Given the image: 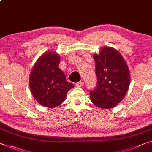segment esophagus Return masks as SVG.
I'll use <instances>...</instances> for the list:
<instances>
[{
	"label": "esophagus",
	"mask_w": 152,
	"mask_h": 152,
	"mask_svg": "<svg viewBox=\"0 0 152 152\" xmlns=\"http://www.w3.org/2000/svg\"><path fill=\"white\" fill-rule=\"evenodd\" d=\"M83 85V81H79V82L75 83V86L77 87H81Z\"/></svg>",
	"instance_id": "1"
}]
</instances>
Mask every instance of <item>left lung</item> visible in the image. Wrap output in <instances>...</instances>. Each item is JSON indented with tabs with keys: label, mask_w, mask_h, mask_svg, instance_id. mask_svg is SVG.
Masks as SVG:
<instances>
[{
	"label": "left lung",
	"mask_w": 152,
	"mask_h": 152,
	"mask_svg": "<svg viewBox=\"0 0 152 152\" xmlns=\"http://www.w3.org/2000/svg\"><path fill=\"white\" fill-rule=\"evenodd\" d=\"M97 85L90 92L94 105L102 109L113 108L124 99L130 83V73L126 61L117 50L103 47L94 54Z\"/></svg>",
	"instance_id": "left-lung-1"
}]
</instances>
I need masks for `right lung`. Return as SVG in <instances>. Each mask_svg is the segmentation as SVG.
Returning a JSON list of instances; mask_svg holds the SVG:
<instances>
[{"mask_svg": "<svg viewBox=\"0 0 152 152\" xmlns=\"http://www.w3.org/2000/svg\"><path fill=\"white\" fill-rule=\"evenodd\" d=\"M60 56L56 51L44 53L37 60L29 75L33 96L42 106L53 108L64 102L69 90L74 88L59 68Z\"/></svg>", "mask_w": 152, "mask_h": 152, "instance_id": "right-lung-1", "label": "right lung"}]
</instances>
